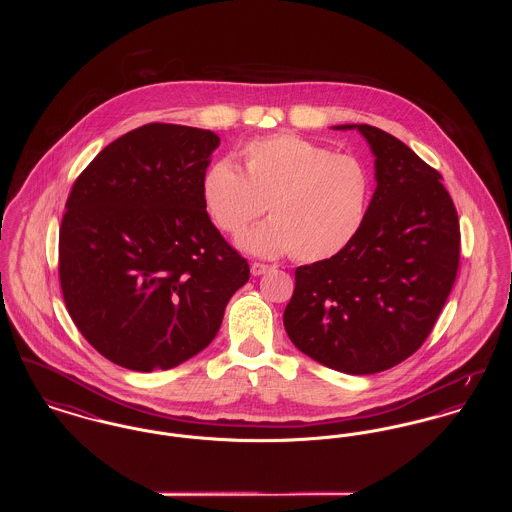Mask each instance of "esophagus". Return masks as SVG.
<instances>
[{"mask_svg":"<svg viewBox=\"0 0 512 512\" xmlns=\"http://www.w3.org/2000/svg\"><path fill=\"white\" fill-rule=\"evenodd\" d=\"M268 270H270V267L263 265V263H253V265H251V274H253V276H261V274H265Z\"/></svg>","mask_w":512,"mask_h":512,"instance_id":"1","label":"esophagus"}]
</instances>
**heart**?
I'll list each match as a JSON object with an SVG mask.
<instances>
[{
  "instance_id": "obj_1",
  "label": "heart",
  "mask_w": 512,
  "mask_h": 512,
  "mask_svg": "<svg viewBox=\"0 0 512 512\" xmlns=\"http://www.w3.org/2000/svg\"><path fill=\"white\" fill-rule=\"evenodd\" d=\"M242 169L228 161L211 165L201 199L222 232L240 238L257 257L292 253L301 263L338 255L357 236L370 197V176L353 155L332 153L295 134L253 140L242 149Z\"/></svg>"
}]
</instances>
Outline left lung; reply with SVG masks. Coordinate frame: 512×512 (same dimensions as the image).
Instances as JSON below:
<instances>
[{"label":"left lung","instance_id":"8db88e82","mask_svg":"<svg viewBox=\"0 0 512 512\" xmlns=\"http://www.w3.org/2000/svg\"><path fill=\"white\" fill-rule=\"evenodd\" d=\"M334 130L361 132L376 190L351 244L295 270L284 326L320 365L376 374L411 357L432 332L457 278L459 217L441 174L401 140L370 124Z\"/></svg>","mask_w":512,"mask_h":512}]
</instances>
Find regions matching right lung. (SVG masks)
<instances>
[{
  "instance_id": "right-lung-1",
  "label": "right lung",
  "mask_w": 512,
  "mask_h": 512,
  "mask_svg": "<svg viewBox=\"0 0 512 512\" xmlns=\"http://www.w3.org/2000/svg\"><path fill=\"white\" fill-rule=\"evenodd\" d=\"M220 138L151 122L101 149L76 178L59 232L67 311L115 365H182L219 332L249 265L209 219L201 180Z\"/></svg>"
}]
</instances>
